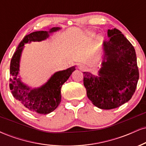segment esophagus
<instances>
[{
  "label": "esophagus",
  "mask_w": 146,
  "mask_h": 146,
  "mask_svg": "<svg viewBox=\"0 0 146 146\" xmlns=\"http://www.w3.org/2000/svg\"><path fill=\"white\" fill-rule=\"evenodd\" d=\"M78 69H80V71H85L86 70V67H85V66L82 64H80L78 65Z\"/></svg>",
  "instance_id": "1"
}]
</instances>
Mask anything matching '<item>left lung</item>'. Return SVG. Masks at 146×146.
<instances>
[{
    "instance_id": "obj_1",
    "label": "left lung",
    "mask_w": 146,
    "mask_h": 146,
    "mask_svg": "<svg viewBox=\"0 0 146 146\" xmlns=\"http://www.w3.org/2000/svg\"><path fill=\"white\" fill-rule=\"evenodd\" d=\"M108 41L102 44V66L97 75L84 72V85L93 105L99 108H116L128 102L139 80L135 50L117 29L108 30Z\"/></svg>"
}]
</instances>
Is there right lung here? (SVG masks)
Returning a JSON list of instances; mask_svg holds the SVG:
<instances>
[{
    "instance_id": "add662e5",
    "label": "right lung",
    "mask_w": 146,
    "mask_h": 146,
    "mask_svg": "<svg viewBox=\"0 0 146 146\" xmlns=\"http://www.w3.org/2000/svg\"><path fill=\"white\" fill-rule=\"evenodd\" d=\"M53 27L49 31H38L24 37L13 55L10 63L9 88L13 96L27 110L33 113L46 115L56 110L61 102V88L69 78L75 66L64 71L56 72L46 83L38 88H31L23 82L19 75L20 62L25 44L31 42H40L47 39L50 34L60 30Z\"/></svg>"
}]
</instances>
